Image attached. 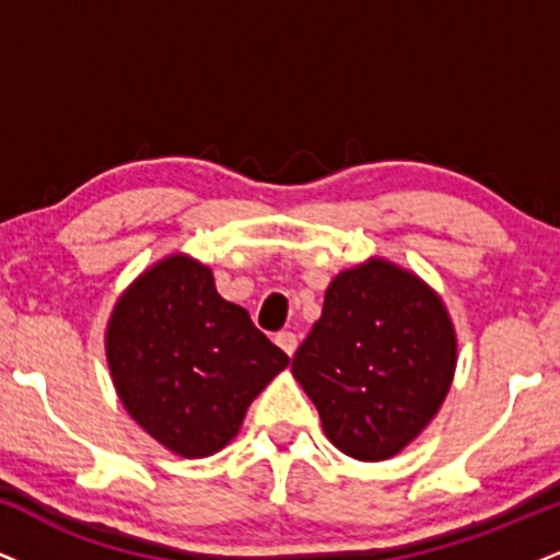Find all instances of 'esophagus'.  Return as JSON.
I'll return each mask as SVG.
<instances>
[{
	"mask_svg": "<svg viewBox=\"0 0 560 560\" xmlns=\"http://www.w3.org/2000/svg\"><path fill=\"white\" fill-rule=\"evenodd\" d=\"M276 345H279L281 350H284L289 358H292L294 350H298V334H292V331H279V334H276Z\"/></svg>",
	"mask_w": 560,
	"mask_h": 560,
	"instance_id": "1",
	"label": "esophagus"
}]
</instances>
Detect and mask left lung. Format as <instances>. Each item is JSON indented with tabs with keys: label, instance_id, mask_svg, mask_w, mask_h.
<instances>
[{
	"label": "left lung",
	"instance_id": "left-lung-1",
	"mask_svg": "<svg viewBox=\"0 0 560 560\" xmlns=\"http://www.w3.org/2000/svg\"><path fill=\"white\" fill-rule=\"evenodd\" d=\"M455 355L440 294L395 262L371 258L334 276L292 374L334 447L358 460H387L445 402Z\"/></svg>",
	"mask_w": 560,
	"mask_h": 560
}]
</instances>
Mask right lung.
<instances>
[{"instance_id":"add662e5","label":"right lung","mask_w":560,"mask_h":560,"mask_svg":"<svg viewBox=\"0 0 560 560\" xmlns=\"http://www.w3.org/2000/svg\"><path fill=\"white\" fill-rule=\"evenodd\" d=\"M105 350L128 416L182 458L226 447L249 402L289 363L189 255L155 262L120 294Z\"/></svg>"}]
</instances>
